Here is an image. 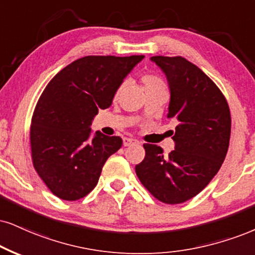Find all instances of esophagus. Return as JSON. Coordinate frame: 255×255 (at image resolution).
I'll return each mask as SVG.
<instances>
[{
    "label": "esophagus",
    "mask_w": 255,
    "mask_h": 255,
    "mask_svg": "<svg viewBox=\"0 0 255 255\" xmlns=\"http://www.w3.org/2000/svg\"><path fill=\"white\" fill-rule=\"evenodd\" d=\"M138 140L134 139V138H123V144H124V146H130L132 145V144H137Z\"/></svg>",
    "instance_id": "1"
}]
</instances>
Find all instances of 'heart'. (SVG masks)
<instances>
[{
  "instance_id": "b5f03b06",
  "label": "heart",
  "mask_w": 255,
  "mask_h": 255,
  "mask_svg": "<svg viewBox=\"0 0 255 255\" xmlns=\"http://www.w3.org/2000/svg\"><path fill=\"white\" fill-rule=\"evenodd\" d=\"M142 83H143L144 90H145V91L155 90V89H164V84H163V81L159 79L158 77H156V75H152V74L143 75ZM123 87H124V85L122 84L121 86H119L117 89V91H116V93H115L116 98H117V97L119 96V93H121Z\"/></svg>"
}]
</instances>
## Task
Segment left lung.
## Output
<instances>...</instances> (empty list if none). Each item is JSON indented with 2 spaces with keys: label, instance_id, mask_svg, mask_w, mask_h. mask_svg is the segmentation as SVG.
<instances>
[{
  "label": "left lung",
  "instance_id": "left-lung-1",
  "mask_svg": "<svg viewBox=\"0 0 255 255\" xmlns=\"http://www.w3.org/2000/svg\"><path fill=\"white\" fill-rule=\"evenodd\" d=\"M170 90L168 118H175V150L168 156L156 144H144L145 157L136 165L142 184L168 204L193 199L218 174L227 155L231 112L219 87L182 56H151Z\"/></svg>",
  "mask_w": 255,
  "mask_h": 255
}]
</instances>
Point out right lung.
Returning <instances> with one entry per match:
<instances>
[{
    "instance_id": "add662e5",
    "label": "right lung",
    "mask_w": 255,
    "mask_h": 255,
    "mask_svg": "<svg viewBox=\"0 0 255 255\" xmlns=\"http://www.w3.org/2000/svg\"><path fill=\"white\" fill-rule=\"evenodd\" d=\"M144 55H89L66 66L49 81L34 110L30 125L33 164L59 199L75 201L98 183L106 159L121 149V137L91 124L111 106L116 91Z\"/></svg>"
}]
</instances>
